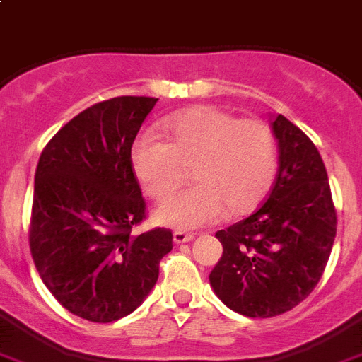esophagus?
Listing matches in <instances>:
<instances>
[{"label":"esophagus","mask_w":362,"mask_h":362,"mask_svg":"<svg viewBox=\"0 0 362 362\" xmlns=\"http://www.w3.org/2000/svg\"><path fill=\"white\" fill-rule=\"evenodd\" d=\"M195 239V235L193 233H187V232H175L173 233V241L176 243V245H182V243H189Z\"/></svg>","instance_id":"esophagus-1"}]
</instances>
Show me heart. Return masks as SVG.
<instances>
[{"instance_id": "1", "label": "heart", "mask_w": 362, "mask_h": 362, "mask_svg": "<svg viewBox=\"0 0 362 362\" xmlns=\"http://www.w3.org/2000/svg\"><path fill=\"white\" fill-rule=\"evenodd\" d=\"M162 138L144 136L130 162L145 193L165 200L192 169L197 184L156 209L160 224L180 230L206 226L224 214H245L265 197L278 169V145L269 124L238 119L215 106H195L169 115Z\"/></svg>"}]
</instances>
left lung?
Masks as SVG:
<instances>
[{
	"label": "left lung",
	"instance_id": "8db88e82",
	"mask_svg": "<svg viewBox=\"0 0 362 362\" xmlns=\"http://www.w3.org/2000/svg\"><path fill=\"white\" fill-rule=\"evenodd\" d=\"M279 167L265 204L218 230L223 257L209 285L224 305L250 318L291 311L322 278L337 233V214L320 153L296 124L272 115Z\"/></svg>",
	"mask_w": 362,
	"mask_h": 362
}]
</instances>
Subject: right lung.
<instances>
[{
  "label": "right lung",
  "mask_w": 362,
  "mask_h": 362,
  "mask_svg": "<svg viewBox=\"0 0 362 362\" xmlns=\"http://www.w3.org/2000/svg\"><path fill=\"white\" fill-rule=\"evenodd\" d=\"M154 97L97 103L53 136L40 154L29 245L60 305L90 322H114L144 303L173 248L165 228L132 235L145 200L130 151Z\"/></svg>",
  "instance_id": "obj_1"
}]
</instances>
